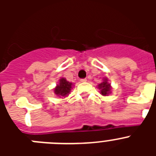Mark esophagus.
<instances>
[{
    "label": "esophagus",
    "instance_id": "1",
    "mask_svg": "<svg viewBox=\"0 0 156 156\" xmlns=\"http://www.w3.org/2000/svg\"><path fill=\"white\" fill-rule=\"evenodd\" d=\"M80 81H81V82H83V83L87 82V79H86V78H84V79H81Z\"/></svg>",
    "mask_w": 156,
    "mask_h": 156
}]
</instances>
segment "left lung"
Listing matches in <instances>:
<instances>
[{
	"label": "left lung",
	"instance_id": "1",
	"mask_svg": "<svg viewBox=\"0 0 156 156\" xmlns=\"http://www.w3.org/2000/svg\"><path fill=\"white\" fill-rule=\"evenodd\" d=\"M98 88L101 90V94L103 96H107L108 94L110 93V90H111V85L108 82V80L105 79L103 80V82L101 83L100 84L98 85Z\"/></svg>",
	"mask_w": 156,
	"mask_h": 156
}]
</instances>
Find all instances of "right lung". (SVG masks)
Returning a JSON list of instances; mask_svg holds the SVG:
<instances>
[{
	"label": "right lung",
	"mask_w": 156,
	"mask_h": 156,
	"mask_svg": "<svg viewBox=\"0 0 156 156\" xmlns=\"http://www.w3.org/2000/svg\"><path fill=\"white\" fill-rule=\"evenodd\" d=\"M72 87H73V83L69 82L65 78H61L59 80L58 84L55 88L54 91L57 96H59V98H65L69 95Z\"/></svg>",
	"instance_id": "right-lung-1"
}]
</instances>
